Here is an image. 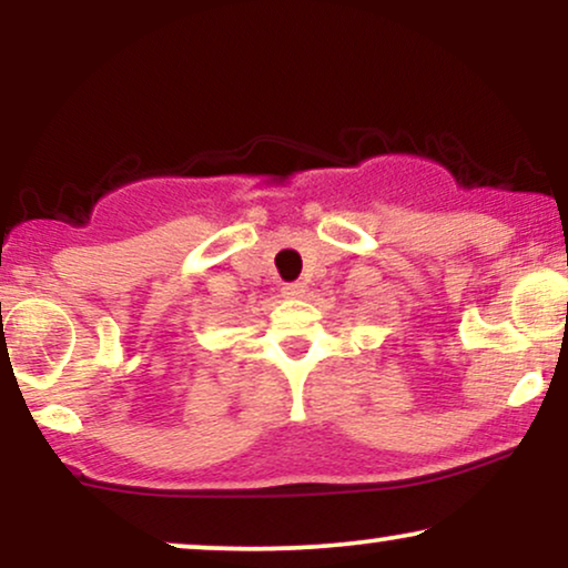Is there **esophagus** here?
I'll use <instances>...</instances> for the list:
<instances>
[{"instance_id": "1", "label": "esophagus", "mask_w": 568, "mask_h": 568, "mask_svg": "<svg viewBox=\"0 0 568 568\" xmlns=\"http://www.w3.org/2000/svg\"><path fill=\"white\" fill-rule=\"evenodd\" d=\"M282 294H284L286 300H297V297H302V294H305V284H300V282L284 284L282 286Z\"/></svg>"}]
</instances>
